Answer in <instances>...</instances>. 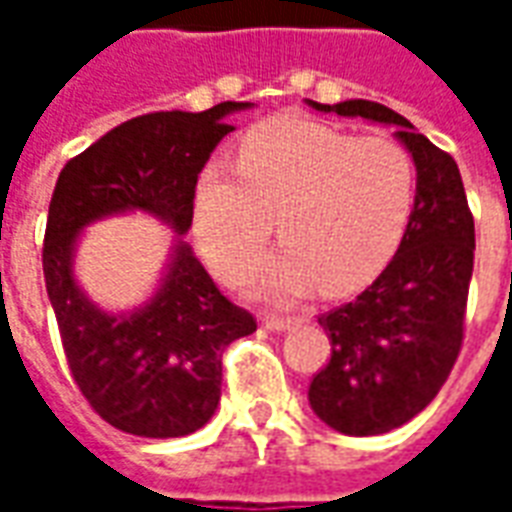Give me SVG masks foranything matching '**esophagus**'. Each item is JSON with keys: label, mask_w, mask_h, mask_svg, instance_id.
Returning <instances> with one entry per match:
<instances>
[{"label": "esophagus", "mask_w": 512, "mask_h": 512, "mask_svg": "<svg viewBox=\"0 0 512 512\" xmlns=\"http://www.w3.org/2000/svg\"><path fill=\"white\" fill-rule=\"evenodd\" d=\"M299 323V318H277V315H266L263 318V326H266L268 332H288Z\"/></svg>", "instance_id": "34e87169"}]
</instances>
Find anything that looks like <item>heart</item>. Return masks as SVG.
<instances>
[{
    "label": "heart",
    "mask_w": 512,
    "mask_h": 512,
    "mask_svg": "<svg viewBox=\"0 0 512 512\" xmlns=\"http://www.w3.org/2000/svg\"><path fill=\"white\" fill-rule=\"evenodd\" d=\"M414 158L386 134L354 136L307 117H277L241 142L238 169L213 161L194 186V235L222 277L285 246L257 285L277 301L318 282L326 296L359 290L386 266L414 202Z\"/></svg>",
    "instance_id": "obj_1"
}]
</instances>
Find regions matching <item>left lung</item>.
Segmentation results:
<instances>
[{
    "mask_svg": "<svg viewBox=\"0 0 512 512\" xmlns=\"http://www.w3.org/2000/svg\"><path fill=\"white\" fill-rule=\"evenodd\" d=\"M315 112L395 128L417 167L406 233L381 277L351 304L321 315L332 359L310 384V406L345 436L406 425L439 395L463 340L474 268V219L461 172L406 117L376 101L315 104Z\"/></svg>",
    "mask_w": 512,
    "mask_h": 512,
    "instance_id": "1",
    "label": "left lung"
}]
</instances>
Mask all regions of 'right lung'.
<instances>
[{
  "label": "right lung",
  "mask_w": 512,
  "mask_h": 512,
  "mask_svg": "<svg viewBox=\"0 0 512 512\" xmlns=\"http://www.w3.org/2000/svg\"><path fill=\"white\" fill-rule=\"evenodd\" d=\"M255 104L224 101L205 112H153L126 120L62 167L51 194L43 277L62 348L87 403L123 433L178 439L200 430L222 397V354L257 329L213 285L183 241L194 186L227 117ZM147 212L179 235L153 297L126 313L98 308L72 266L90 223Z\"/></svg>",
  "instance_id": "1"
}]
</instances>
